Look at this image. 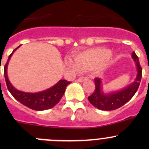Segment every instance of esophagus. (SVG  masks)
Returning <instances> with one entry per match:
<instances>
[{
	"label": "esophagus",
	"mask_w": 149,
	"mask_h": 149,
	"mask_svg": "<svg viewBox=\"0 0 149 149\" xmlns=\"http://www.w3.org/2000/svg\"><path fill=\"white\" fill-rule=\"evenodd\" d=\"M88 79V78L87 77H81V78H79V79H78V81L79 82H83L84 81H85V80H86V79Z\"/></svg>",
	"instance_id": "34e87169"
}]
</instances>
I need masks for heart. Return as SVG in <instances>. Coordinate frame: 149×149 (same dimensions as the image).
<instances>
[{"instance_id": "heart-1", "label": "heart", "mask_w": 149, "mask_h": 149, "mask_svg": "<svg viewBox=\"0 0 149 149\" xmlns=\"http://www.w3.org/2000/svg\"><path fill=\"white\" fill-rule=\"evenodd\" d=\"M109 55L110 50L106 48L87 49L75 55L73 58L74 63L68 61L67 64L73 70H91L100 65Z\"/></svg>"}]
</instances>
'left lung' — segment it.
I'll return each instance as SVG.
<instances>
[{
    "instance_id": "left-lung-1",
    "label": "left lung",
    "mask_w": 149,
    "mask_h": 149,
    "mask_svg": "<svg viewBox=\"0 0 149 149\" xmlns=\"http://www.w3.org/2000/svg\"><path fill=\"white\" fill-rule=\"evenodd\" d=\"M132 58L135 62L137 70V75L134 81L123 89L105 92L103 90L102 80L96 78L94 79L95 90L94 93L88 97V101L93 106L101 110H115L127 103L134 96L139 88L142 77V68L139 64V58L135 52L132 53Z\"/></svg>"
}]
</instances>
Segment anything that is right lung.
I'll return each instance as SVG.
<instances>
[{
    "label": "right lung",
    "mask_w": 149,
    "mask_h": 149,
    "mask_svg": "<svg viewBox=\"0 0 149 149\" xmlns=\"http://www.w3.org/2000/svg\"><path fill=\"white\" fill-rule=\"evenodd\" d=\"M20 46L21 45H19L18 47H16L12 52V53L8 57V61L4 67V76H5L7 88L10 94H12V96L17 101L30 109L36 111H42L51 109L59 102L65 93V88L68 84H70V82L66 80H60L53 86L42 91H40V92L29 93L16 89L10 84L9 79H8L7 69H8V62H9L12 55Z\"/></svg>",
    "instance_id": "1"
}]
</instances>
